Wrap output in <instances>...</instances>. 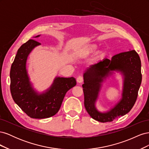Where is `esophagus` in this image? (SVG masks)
<instances>
[{"label": "esophagus", "instance_id": "34e87169", "mask_svg": "<svg viewBox=\"0 0 149 149\" xmlns=\"http://www.w3.org/2000/svg\"><path fill=\"white\" fill-rule=\"evenodd\" d=\"M83 80H84V78H83V76H79L77 78V81L79 83H82L83 81Z\"/></svg>", "mask_w": 149, "mask_h": 149}]
</instances>
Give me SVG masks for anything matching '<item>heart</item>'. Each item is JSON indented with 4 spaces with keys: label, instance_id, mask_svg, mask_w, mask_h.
Masks as SVG:
<instances>
[{
    "label": "heart",
    "instance_id": "obj_1",
    "mask_svg": "<svg viewBox=\"0 0 149 149\" xmlns=\"http://www.w3.org/2000/svg\"><path fill=\"white\" fill-rule=\"evenodd\" d=\"M97 49V45L95 44H90L84 46L81 49L76 53V56L80 58H85L94 53ZM104 55V52H101L100 53V56Z\"/></svg>",
    "mask_w": 149,
    "mask_h": 149
}]
</instances>
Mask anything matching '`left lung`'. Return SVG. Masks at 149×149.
<instances>
[{
	"mask_svg": "<svg viewBox=\"0 0 149 149\" xmlns=\"http://www.w3.org/2000/svg\"><path fill=\"white\" fill-rule=\"evenodd\" d=\"M119 71L124 75L122 99L106 113L99 112L95 103L101 87V83L112 71ZM82 85L84 96V107L89 116L101 123L113 121L127 114L136 101L142 82L141 61L137 53L130 50L117 54L111 60L104 58L89 66L84 73Z\"/></svg>",
	"mask_w": 149,
	"mask_h": 149,
	"instance_id": "1",
	"label": "left lung"
}]
</instances>
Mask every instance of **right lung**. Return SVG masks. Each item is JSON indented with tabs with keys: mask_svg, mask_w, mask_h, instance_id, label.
<instances>
[{
	"mask_svg": "<svg viewBox=\"0 0 149 149\" xmlns=\"http://www.w3.org/2000/svg\"><path fill=\"white\" fill-rule=\"evenodd\" d=\"M40 44L31 39L22 45L18 49L10 72V92L13 101L30 118L34 119L48 118L55 115L67 91L76 84L73 77H56L45 93L38 94L35 91L30 82L26 63L31 50Z\"/></svg>",
	"mask_w": 149,
	"mask_h": 149,
	"instance_id": "obj_1",
	"label": "right lung"
}]
</instances>
